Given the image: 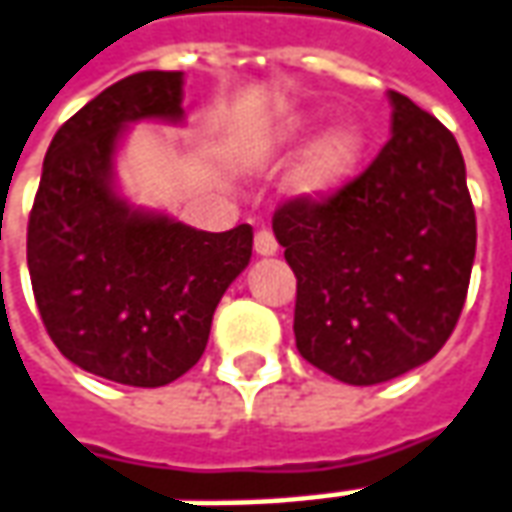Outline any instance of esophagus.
I'll return each mask as SVG.
<instances>
[{
    "label": "esophagus",
    "mask_w": 512,
    "mask_h": 512,
    "mask_svg": "<svg viewBox=\"0 0 512 512\" xmlns=\"http://www.w3.org/2000/svg\"><path fill=\"white\" fill-rule=\"evenodd\" d=\"M277 238H274V232L271 230H257L255 232V252L263 257H271L277 255Z\"/></svg>",
    "instance_id": "1"
}]
</instances>
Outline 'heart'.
Instances as JSON below:
<instances>
[{"label": "heart", "mask_w": 512, "mask_h": 512, "mask_svg": "<svg viewBox=\"0 0 512 512\" xmlns=\"http://www.w3.org/2000/svg\"><path fill=\"white\" fill-rule=\"evenodd\" d=\"M296 130H299V124H293L291 130H285L282 135L260 141L257 155L266 157L271 149L291 141ZM363 149H366V135L355 124H335L327 132H321L316 141L307 146L299 166L293 171L296 194L307 196V199H327L335 194L355 174Z\"/></svg>", "instance_id": "obj_1"}]
</instances>
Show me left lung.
Listing matches in <instances>:
<instances>
[{"mask_svg": "<svg viewBox=\"0 0 512 512\" xmlns=\"http://www.w3.org/2000/svg\"><path fill=\"white\" fill-rule=\"evenodd\" d=\"M391 138L327 199L277 207L296 274L293 335L307 363L349 385L402 377L441 352L466 302L477 219L455 135L388 91Z\"/></svg>", "mask_w": 512, "mask_h": 512, "instance_id": "left-lung-1", "label": "left lung"}]
</instances>
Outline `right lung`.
<instances>
[{
  "mask_svg": "<svg viewBox=\"0 0 512 512\" xmlns=\"http://www.w3.org/2000/svg\"><path fill=\"white\" fill-rule=\"evenodd\" d=\"M141 119L182 121V71L130 74L55 132L27 224V266L63 357L110 382L160 388L205 352L216 305L249 266L252 227L194 230L119 196L116 149Z\"/></svg>",
  "mask_w": 512,
  "mask_h": 512,
  "instance_id": "1",
  "label": "right lung"
}]
</instances>
